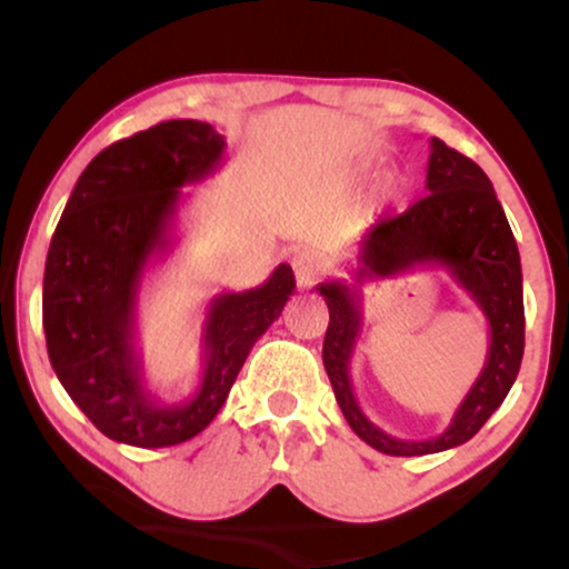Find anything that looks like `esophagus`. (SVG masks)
Here are the masks:
<instances>
[{
    "label": "esophagus",
    "instance_id": "34e87169",
    "mask_svg": "<svg viewBox=\"0 0 569 569\" xmlns=\"http://www.w3.org/2000/svg\"><path fill=\"white\" fill-rule=\"evenodd\" d=\"M323 272V264L321 259L316 257V253L310 251H302L293 257V276H297V283L302 286V289H310L312 283H316L318 276Z\"/></svg>",
    "mask_w": 569,
    "mask_h": 569
}]
</instances>
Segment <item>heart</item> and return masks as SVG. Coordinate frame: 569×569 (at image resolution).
Here are the masks:
<instances>
[{
    "label": "heart",
    "mask_w": 569,
    "mask_h": 569,
    "mask_svg": "<svg viewBox=\"0 0 569 569\" xmlns=\"http://www.w3.org/2000/svg\"><path fill=\"white\" fill-rule=\"evenodd\" d=\"M361 176H363V166H350V168H345V171L335 173V179L331 181H335L337 187H350V184H356Z\"/></svg>",
    "instance_id": "b5f03b06"
}]
</instances>
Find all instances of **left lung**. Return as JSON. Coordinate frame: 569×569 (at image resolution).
Instances as JSON below:
<instances>
[{
  "label": "left lung",
  "instance_id": "left-lung-1",
  "mask_svg": "<svg viewBox=\"0 0 569 569\" xmlns=\"http://www.w3.org/2000/svg\"><path fill=\"white\" fill-rule=\"evenodd\" d=\"M426 189V198L417 200L401 217L382 219L371 227L356 262L348 267V280H326L318 286V293L329 305L323 367L339 409L358 439L393 457L436 455L473 439L506 401L525 356L519 248L492 181L466 154L441 139H430ZM415 266H443L480 305L490 326V348L486 369L458 408L450 428L430 440L403 442L385 435L357 407L349 361L362 328L360 286Z\"/></svg>",
  "mask_w": 569,
  "mask_h": 569
}]
</instances>
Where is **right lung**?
Instances as JSON below:
<instances>
[{
  "label": "right lung",
  "instance_id": "obj_1",
  "mask_svg": "<svg viewBox=\"0 0 569 569\" xmlns=\"http://www.w3.org/2000/svg\"><path fill=\"white\" fill-rule=\"evenodd\" d=\"M224 149V136L198 120H168L112 143L77 179L50 240L42 286L50 363L112 441L160 449L211 426L297 286L291 267L278 264L257 289L217 293L202 321L194 393L166 401L149 390L136 348L143 276L173 248L181 189L217 173Z\"/></svg>",
  "mask_w": 569,
  "mask_h": 569
}]
</instances>
